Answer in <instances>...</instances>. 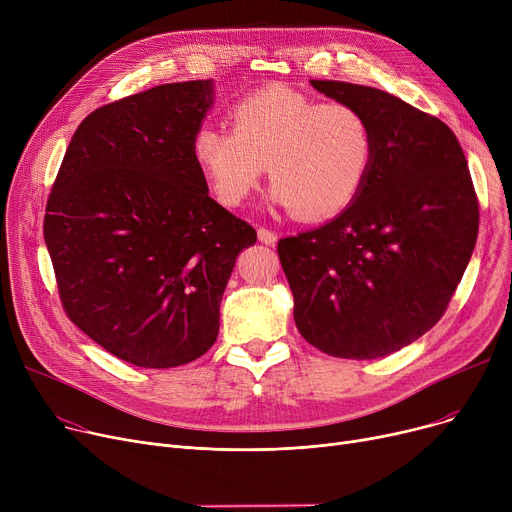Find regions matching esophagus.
<instances>
[{
  "label": "esophagus",
  "mask_w": 512,
  "mask_h": 512,
  "mask_svg": "<svg viewBox=\"0 0 512 512\" xmlns=\"http://www.w3.org/2000/svg\"><path fill=\"white\" fill-rule=\"evenodd\" d=\"M257 238H259V242H263V245H267V247H274L276 240H278V236L272 230H265V228L257 230Z\"/></svg>",
  "instance_id": "1"
}]
</instances>
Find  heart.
Wrapping results in <instances>:
<instances>
[{
  "label": "heart",
  "instance_id": "1",
  "mask_svg": "<svg viewBox=\"0 0 512 512\" xmlns=\"http://www.w3.org/2000/svg\"><path fill=\"white\" fill-rule=\"evenodd\" d=\"M230 128L201 124L191 155L213 197L226 207L249 199L267 168L272 203L303 220H328L363 191L375 134L357 105L270 87L230 107Z\"/></svg>",
  "mask_w": 512,
  "mask_h": 512
}]
</instances>
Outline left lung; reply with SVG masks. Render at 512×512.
I'll use <instances>...</instances> for the list:
<instances>
[{"instance_id": "8db88e82", "label": "left lung", "mask_w": 512, "mask_h": 512, "mask_svg": "<svg viewBox=\"0 0 512 512\" xmlns=\"http://www.w3.org/2000/svg\"><path fill=\"white\" fill-rule=\"evenodd\" d=\"M309 83L369 118L375 157L342 213L278 242L294 324L326 355L386 357L438 324L467 270L479 228L467 159L442 120L386 91Z\"/></svg>"}]
</instances>
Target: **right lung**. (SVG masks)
<instances>
[{
	"label": "right lung",
	"instance_id": "add662e5",
	"mask_svg": "<svg viewBox=\"0 0 512 512\" xmlns=\"http://www.w3.org/2000/svg\"><path fill=\"white\" fill-rule=\"evenodd\" d=\"M213 80L159 85L76 128L43 224L62 305L114 357L168 369L205 355L236 257L257 232L207 193L191 137Z\"/></svg>",
	"mask_w": 512,
	"mask_h": 512
}]
</instances>
